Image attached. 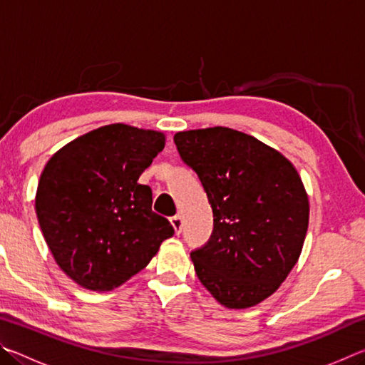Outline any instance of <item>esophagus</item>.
<instances>
[{"mask_svg": "<svg viewBox=\"0 0 365 365\" xmlns=\"http://www.w3.org/2000/svg\"><path fill=\"white\" fill-rule=\"evenodd\" d=\"M170 224H172V227H174L175 233H177V235H180V232H182V227H183V219H182V215H180V214H177V215H174V217H170Z\"/></svg>", "mask_w": 365, "mask_h": 365, "instance_id": "obj_1", "label": "esophagus"}]
</instances>
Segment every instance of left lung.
Listing matches in <instances>:
<instances>
[{"label": "left lung", "mask_w": 365, "mask_h": 365, "mask_svg": "<svg viewBox=\"0 0 365 365\" xmlns=\"http://www.w3.org/2000/svg\"><path fill=\"white\" fill-rule=\"evenodd\" d=\"M174 141L214 214L211 238L191 252L197 279L222 306L259 304L304 245L309 201L299 174L274 148L233 128L178 132Z\"/></svg>", "instance_id": "left-lung-1"}]
</instances>
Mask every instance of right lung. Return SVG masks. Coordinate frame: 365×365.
<instances>
[{"mask_svg":"<svg viewBox=\"0 0 365 365\" xmlns=\"http://www.w3.org/2000/svg\"><path fill=\"white\" fill-rule=\"evenodd\" d=\"M164 133L125 123L91 130L61 148L41 172L35 211L54 261L67 277L108 292L145 269L174 235L138 183Z\"/></svg>","mask_w":365,"mask_h":365,"instance_id":"obj_1","label":"right lung"}]
</instances>
